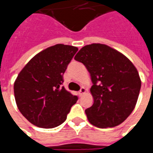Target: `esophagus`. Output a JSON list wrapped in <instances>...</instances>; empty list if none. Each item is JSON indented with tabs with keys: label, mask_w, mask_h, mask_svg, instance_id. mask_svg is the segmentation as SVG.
<instances>
[{
	"label": "esophagus",
	"mask_w": 153,
	"mask_h": 153,
	"mask_svg": "<svg viewBox=\"0 0 153 153\" xmlns=\"http://www.w3.org/2000/svg\"><path fill=\"white\" fill-rule=\"evenodd\" d=\"M85 91H86V89H85V87H82V88H81V90H80V91H79V92H78L79 96H82L83 95H84V94H85Z\"/></svg>",
	"instance_id": "34e87169"
}]
</instances>
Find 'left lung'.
Segmentation results:
<instances>
[{
    "label": "left lung",
    "instance_id": "left-lung-1",
    "mask_svg": "<svg viewBox=\"0 0 153 153\" xmlns=\"http://www.w3.org/2000/svg\"><path fill=\"white\" fill-rule=\"evenodd\" d=\"M91 74L94 98L85 109L89 122L100 128L115 127L130 115L137 104L141 79L137 68L123 53L106 44H92L75 56Z\"/></svg>",
    "mask_w": 153,
    "mask_h": 153
}]
</instances>
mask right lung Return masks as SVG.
<instances>
[{"mask_svg": "<svg viewBox=\"0 0 153 153\" xmlns=\"http://www.w3.org/2000/svg\"><path fill=\"white\" fill-rule=\"evenodd\" d=\"M78 48L56 44L30 59L14 83L18 109L30 123L43 128H53L67 119L77 96L61 85L63 74Z\"/></svg>", "mask_w": 153, "mask_h": 153, "instance_id": "right-lung-1", "label": "right lung"}]
</instances>
